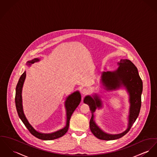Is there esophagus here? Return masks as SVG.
<instances>
[{"label":"esophagus","mask_w":157,"mask_h":157,"mask_svg":"<svg viewBox=\"0 0 157 157\" xmlns=\"http://www.w3.org/2000/svg\"><path fill=\"white\" fill-rule=\"evenodd\" d=\"M81 93L83 94H88L89 93V90L88 89H86V88H83L82 90V91H81Z\"/></svg>","instance_id":"1"}]
</instances>
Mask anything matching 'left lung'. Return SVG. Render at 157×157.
I'll return each instance as SVG.
<instances>
[{
    "label": "left lung",
    "instance_id": "8db88e82",
    "mask_svg": "<svg viewBox=\"0 0 157 157\" xmlns=\"http://www.w3.org/2000/svg\"><path fill=\"white\" fill-rule=\"evenodd\" d=\"M119 66L117 70L113 72H103L101 75V82L108 91L115 90L121 86H124L129 94L130 109L128 115V128L123 133L111 134L104 132L97 125L95 121L94 113L97 108L102 107L100 98L97 96L94 98L90 96L85 97L84 102L87 104L91 112L90 121V127L92 133L97 138L111 140L121 138L129 132L133 124L137 118L141 108V95L143 90L142 81L139 75L137 67L133 63L127 59H121L118 62Z\"/></svg>",
    "mask_w": 157,
    "mask_h": 157
}]
</instances>
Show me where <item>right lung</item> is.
<instances>
[{"label":"right lung","mask_w":157,"mask_h":157,"mask_svg":"<svg viewBox=\"0 0 157 157\" xmlns=\"http://www.w3.org/2000/svg\"><path fill=\"white\" fill-rule=\"evenodd\" d=\"M39 59H34L33 60L27 61V64L29 66H30L31 64H33L35 62L39 61ZM26 76V72H24L21 76H20L19 81L17 83L16 86V92H15V106L17 111L18 113V115L21 119V120L23 122L26 128L29 130L30 133L32 135L35 136L37 138L41 139V140H54L56 139L57 138H59L64 136L68 130L69 126V121L71 120V116L72 115L75 110L78 107V106L79 105L81 100V96L80 93L78 91H75L72 94L69 95L67 97V99L65 101V107L66 109V126L61 129L60 130L54 133H40L39 132H37L36 130L30 125V124L28 120H27L23 111V103H22V88L24 84V81Z\"/></svg>","instance_id":"add662e5"}]
</instances>
